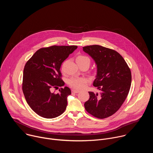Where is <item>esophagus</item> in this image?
<instances>
[{
    "label": "esophagus",
    "mask_w": 153,
    "mask_h": 153,
    "mask_svg": "<svg viewBox=\"0 0 153 153\" xmlns=\"http://www.w3.org/2000/svg\"><path fill=\"white\" fill-rule=\"evenodd\" d=\"M72 92H73V93H78L79 92V91H78V90H72Z\"/></svg>",
    "instance_id": "1"
}]
</instances>
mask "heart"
Here are the masks:
<instances>
[{
	"instance_id": "obj_1",
	"label": "heart",
	"mask_w": 153,
	"mask_h": 153,
	"mask_svg": "<svg viewBox=\"0 0 153 153\" xmlns=\"http://www.w3.org/2000/svg\"><path fill=\"white\" fill-rule=\"evenodd\" d=\"M76 60L78 65H80L83 63L88 62L90 63V59L88 57H87L83 54H79L76 58ZM66 61H65L62 65V70H63L64 66ZM87 83V79L85 77H72L68 80L69 85L72 88L76 90H81L84 88Z\"/></svg>"
}]
</instances>
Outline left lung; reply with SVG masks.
Here are the masks:
<instances>
[{
  "label": "left lung",
  "mask_w": 153,
  "mask_h": 153,
  "mask_svg": "<svg viewBox=\"0 0 153 153\" xmlns=\"http://www.w3.org/2000/svg\"><path fill=\"white\" fill-rule=\"evenodd\" d=\"M97 64V73L93 85L99 94L88 92L86 111L98 119H105L116 113L125 100L131 83V73L123 57L116 51L93 45L83 47Z\"/></svg>",
  "instance_id": "left-lung-1"
}]
</instances>
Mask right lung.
<instances>
[{
	"mask_svg": "<svg viewBox=\"0 0 153 153\" xmlns=\"http://www.w3.org/2000/svg\"><path fill=\"white\" fill-rule=\"evenodd\" d=\"M77 46H57L38 50L27 62L23 74L22 91L27 103L39 116L52 119L66 110L67 97L71 94L67 86L59 93L51 92L52 88L64 85L60 66Z\"/></svg>",
	"mask_w": 153,
	"mask_h": 153,
	"instance_id": "1",
	"label": "right lung"
}]
</instances>
